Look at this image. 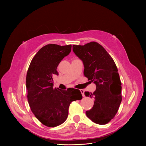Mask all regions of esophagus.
<instances>
[{"instance_id": "obj_1", "label": "esophagus", "mask_w": 146, "mask_h": 146, "mask_svg": "<svg viewBox=\"0 0 146 146\" xmlns=\"http://www.w3.org/2000/svg\"><path fill=\"white\" fill-rule=\"evenodd\" d=\"M80 92H81V94H82V96H83V97H85V95H84V90H82V89H81V90H80Z\"/></svg>"}]
</instances>
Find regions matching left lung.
Returning <instances> with one entry per match:
<instances>
[{
    "label": "left lung",
    "mask_w": 146,
    "mask_h": 146,
    "mask_svg": "<svg viewBox=\"0 0 146 146\" xmlns=\"http://www.w3.org/2000/svg\"><path fill=\"white\" fill-rule=\"evenodd\" d=\"M73 51L82 60L84 75L94 82L96 89L85 95L94 98L92 109L86 112L94 122L105 125L117 114L122 100L121 82L115 62L102 46L91 41L84 46L73 45Z\"/></svg>",
    "instance_id": "left-lung-1"
}]
</instances>
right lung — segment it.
Wrapping results in <instances>:
<instances>
[{
    "instance_id": "obj_1",
    "label": "right lung",
    "mask_w": 146,
    "mask_h": 146,
    "mask_svg": "<svg viewBox=\"0 0 146 146\" xmlns=\"http://www.w3.org/2000/svg\"><path fill=\"white\" fill-rule=\"evenodd\" d=\"M72 45L47 44L39 50L29 65L26 77L27 98L32 112L45 126L55 127L68 118L70 104L82 96L79 90L53 88V74L68 55Z\"/></svg>"
}]
</instances>
